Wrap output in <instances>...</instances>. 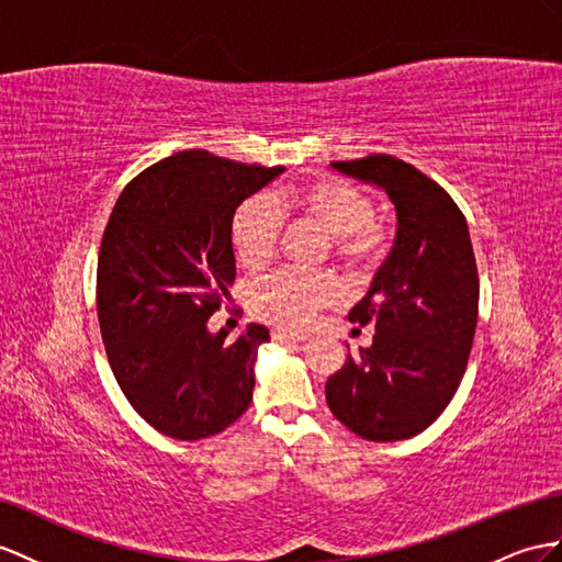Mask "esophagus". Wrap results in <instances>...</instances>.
Masks as SVG:
<instances>
[{"label":"esophagus","mask_w":562,"mask_h":562,"mask_svg":"<svg viewBox=\"0 0 562 562\" xmlns=\"http://www.w3.org/2000/svg\"><path fill=\"white\" fill-rule=\"evenodd\" d=\"M270 337L280 341V344H292V341H304L306 335H294V333H284V329H272Z\"/></svg>","instance_id":"1"}]
</instances>
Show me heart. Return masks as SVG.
Returning a JSON list of instances; mask_svg holds the SVG:
<instances>
[{"mask_svg":"<svg viewBox=\"0 0 562 562\" xmlns=\"http://www.w3.org/2000/svg\"><path fill=\"white\" fill-rule=\"evenodd\" d=\"M321 225L333 235L335 256L347 268H372L386 251V227L375 218L372 199L335 176H313L282 184L268 194L244 199L233 215L229 235L237 261L261 270L276 256L282 237V213ZM341 290L333 276H315L296 268H278L249 284V306L258 318L282 327L304 329Z\"/></svg>","mask_w":562,"mask_h":562,"instance_id":"1","label":"heart"}]
</instances>
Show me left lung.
Returning <instances> with one entry per match:
<instances>
[{
  "mask_svg": "<svg viewBox=\"0 0 562 562\" xmlns=\"http://www.w3.org/2000/svg\"><path fill=\"white\" fill-rule=\"evenodd\" d=\"M382 187L396 206V241L349 321L372 325V347L347 356L325 384L335 418L368 441L420 435L465 375L480 276L463 211L439 182L392 154L333 161Z\"/></svg>",
  "mask_w": 562,
  "mask_h": 562,
  "instance_id": "left-lung-1",
  "label": "left lung"
}]
</instances>
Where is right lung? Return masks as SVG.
Returning a JSON list of instances; mask_svg holds the SVG:
<instances>
[{
	"label": "right lung",
	"instance_id": "right-lung-1",
	"mask_svg": "<svg viewBox=\"0 0 562 562\" xmlns=\"http://www.w3.org/2000/svg\"><path fill=\"white\" fill-rule=\"evenodd\" d=\"M282 170L178 151L127 182L109 215L97 261L106 358L139 418L166 437H213L251 404L268 329L227 339L206 323L235 280V209Z\"/></svg>",
	"mask_w": 562,
	"mask_h": 562
}]
</instances>
